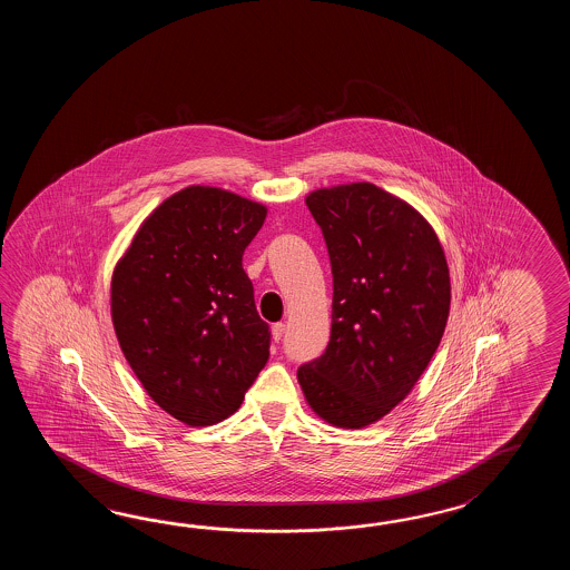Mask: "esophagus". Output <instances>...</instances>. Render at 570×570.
<instances>
[{"mask_svg": "<svg viewBox=\"0 0 570 570\" xmlns=\"http://www.w3.org/2000/svg\"><path fill=\"white\" fill-rule=\"evenodd\" d=\"M271 334H273V340L275 342H279L283 338V334H285V324H275V326L271 327Z\"/></svg>", "mask_w": 570, "mask_h": 570, "instance_id": "esophagus-1", "label": "esophagus"}]
</instances>
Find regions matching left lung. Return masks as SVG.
Masks as SVG:
<instances>
[{
    "instance_id": "obj_1",
    "label": "left lung",
    "mask_w": 570,
    "mask_h": 570,
    "mask_svg": "<svg viewBox=\"0 0 570 570\" xmlns=\"http://www.w3.org/2000/svg\"><path fill=\"white\" fill-rule=\"evenodd\" d=\"M326 240L334 297L320 358L297 368L303 395L336 428H364L410 395L450 312V275L436 232L373 183L305 197Z\"/></svg>"
}]
</instances>
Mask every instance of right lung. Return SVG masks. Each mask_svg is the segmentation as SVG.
<instances>
[{
	"instance_id": "1",
	"label": "right lung",
	"mask_w": 570,
	"mask_h": 570,
	"mask_svg": "<svg viewBox=\"0 0 570 570\" xmlns=\"http://www.w3.org/2000/svg\"><path fill=\"white\" fill-rule=\"evenodd\" d=\"M267 207L191 185L142 222L111 275V322L158 407L199 428L230 417L268 361L243 255Z\"/></svg>"
}]
</instances>
